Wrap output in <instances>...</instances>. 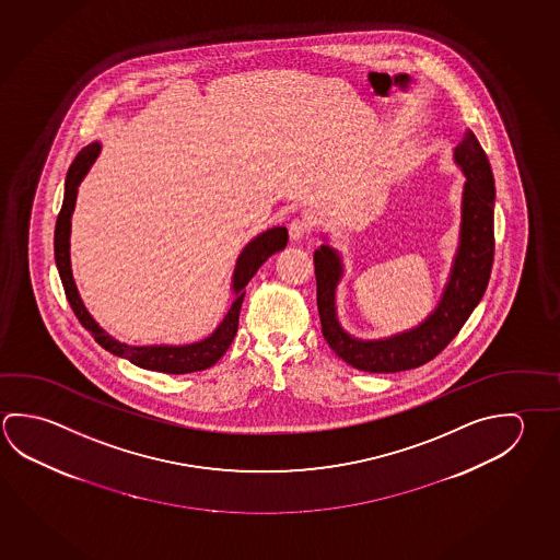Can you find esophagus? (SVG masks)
Returning a JSON list of instances; mask_svg holds the SVG:
<instances>
[{
	"mask_svg": "<svg viewBox=\"0 0 560 560\" xmlns=\"http://www.w3.org/2000/svg\"><path fill=\"white\" fill-rule=\"evenodd\" d=\"M311 230H313L311 220H306V218H294L293 222L289 224V236H291V240H294V242H301L304 236L311 234Z\"/></svg>",
	"mask_w": 560,
	"mask_h": 560,
	"instance_id": "1",
	"label": "esophagus"
}]
</instances>
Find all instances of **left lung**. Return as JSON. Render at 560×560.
Returning a JSON list of instances; mask_svg holds the SVG:
<instances>
[{"label":"left lung","instance_id":"8db88e82","mask_svg":"<svg viewBox=\"0 0 560 560\" xmlns=\"http://www.w3.org/2000/svg\"><path fill=\"white\" fill-rule=\"evenodd\" d=\"M454 159L466 175L462 198L460 247L452 266L451 281L436 311L417 328L387 340H355L336 318L334 291L342 276L338 254L328 246L314 252L316 304L324 340L336 355L355 370L370 373L405 372L431 362L460 332L478 306L490 281L493 264V175L486 151L471 129L464 131Z\"/></svg>","mask_w":560,"mask_h":560}]
</instances>
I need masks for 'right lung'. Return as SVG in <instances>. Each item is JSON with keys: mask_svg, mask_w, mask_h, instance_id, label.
Returning <instances> with one entry per match:
<instances>
[{"mask_svg": "<svg viewBox=\"0 0 560 560\" xmlns=\"http://www.w3.org/2000/svg\"><path fill=\"white\" fill-rule=\"evenodd\" d=\"M98 143H92L89 148L82 149L72 161L69 173H67V183H65V200H62V208L57 218V226H55V259H57L60 281H62L65 293L69 299L70 308L74 311L80 324L94 336V340L102 348L116 353L119 358H126L143 370L163 373L202 372L210 365H214L230 348V343L237 332V320H240V308H242L244 294H246V284L249 283L252 277L256 276L257 269L264 266L267 257L273 256L276 252L287 246V240H289L287 228L267 230L254 242H249L246 249L242 252V256L237 259L236 271H234L236 301L228 311L222 324L208 336L207 340L188 343V346H128V343L118 342L109 334L104 332L96 320L90 316L86 306L80 301L79 291H77V284H74L72 271H70V217H72L74 202H77V188H79L80 180L86 175L92 161L98 158Z\"/></svg>", "mask_w": 560, "mask_h": 560, "instance_id": "obj_1", "label": "right lung"}]
</instances>
